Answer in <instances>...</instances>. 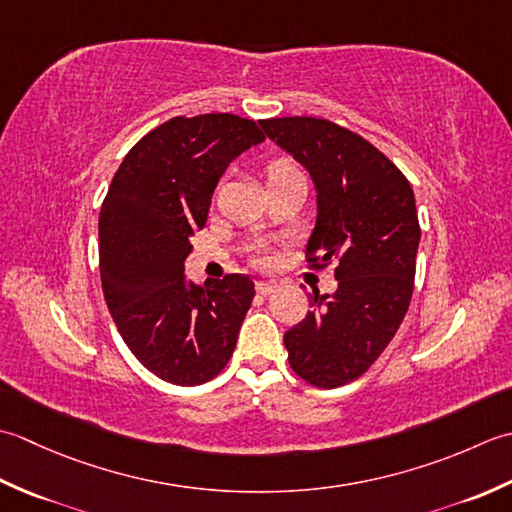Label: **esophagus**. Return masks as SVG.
Instances as JSON below:
<instances>
[{
  "instance_id": "34e87169",
  "label": "esophagus",
  "mask_w": 512,
  "mask_h": 512,
  "mask_svg": "<svg viewBox=\"0 0 512 512\" xmlns=\"http://www.w3.org/2000/svg\"><path fill=\"white\" fill-rule=\"evenodd\" d=\"M276 287L278 285L271 283V280H258V283H256V291L260 296H269L271 291H276Z\"/></svg>"
}]
</instances>
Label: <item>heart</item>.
Here are the masks:
<instances>
[{
	"mask_svg": "<svg viewBox=\"0 0 512 512\" xmlns=\"http://www.w3.org/2000/svg\"><path fill=\"white\" fill-rule=\"evenodd\" d=\"M265 174H267V183H271V181L285 179V176H291V174H298V170H296V168H294V165H291L289 161H285V159H278V161H271V163L267 165V170H265Z\"/></svg>",
	"mask_w": 512,
	"mask_h": 512,
	"instance_id": "heart-1",
	"label": "heart"
}]
</instances>
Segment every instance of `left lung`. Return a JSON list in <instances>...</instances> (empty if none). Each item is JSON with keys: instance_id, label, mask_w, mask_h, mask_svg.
<instances>
[{"instance_id": "obj_1", "label": "left lung", "mask_w": 512, "mask_h": 512, "mask_svg": "<svg viewBox=\"0 0 512 512\" xmlns=\"http://www.w3.org/2000/svg\"><path fill=\"white\" fill-rule=\"evenodd\" d=\"M260 128L314 181L307 263H333L338 280L333 294L314 291L305 320L285 333L289 364L314 387L336 389L380 358L409 309L420 245L415 196L387 156L342 125L283 117Z\"/></svg>"}]
</instances>
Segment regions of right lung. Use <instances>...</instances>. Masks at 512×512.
<instances>
[{
  "instance_id": "add662e5",
  "label": "right lung",
  "mask_w": 512,
  "mask_h": 512,
  "mask_svg": "<svg viewBox=\"0 0 512 512\" xmlns=\"http://www.w3.org/2000/svg\"><path fill=\"white\" fill-rule=\"evenodd\" d=\"M263 141L258 125L236 114L174 117L125 154L103 198V296L128 349L165 382L203 384L232 358L252 278L227 274L196 285L183 271L218 179Z\"/></svg>"
}]
</instances>
